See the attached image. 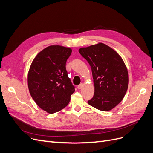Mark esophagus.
I'll list each match as a JSON object with an SVG mask.
<instances>
[{"label":"esophagus","mask_w":153,"mask_h":153,"mask_svg":"<svg viewBox=\"0 0 153 153\" xmlns=\"http://www.w3.org/2000/svg\"><path fill=\"white\" fill-rule=\"evenodd\" d=\"M83 87V84H80V85H78V86H77V88H78V89H82V87Z\"/></svg>","instance_id":"esophagus-1"}]
</instances>
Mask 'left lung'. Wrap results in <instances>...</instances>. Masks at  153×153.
<instances>
[{"instance_id":"1","label":"left lung","mask_w":153,"mask_h":153,"mask_svg":"<svg viewBox=\"0 0 153 153\" xmlns=\"http://www.w3.org/2000/svg\"><path fill=\"white\" fill-rule=\"evenodd\" d=\"M91 67L94 84L93 98L88 103L101 111H109L123 99L128 89V69L114 50L100 43L79 49Z\"/></svg>"}]
</instances>
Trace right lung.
<instances>
[{
    "mask_svg": "<svg viewBox=\"0 0 153 153\" xmlns=\"http://www.w3.org/2000/svg\"><path fill=\"white\" fill-rule=\"evenodd\" d=\"M72 50L49 46L36 55L28 73V87L32 99L43 110L53 114L68 105L75 92L66 69Z\"/></svg>",
    "mask_w": 153,
    "mask_h": 153,
    "instance_id": "add662e5",
    "label": "right lung"
}]
</instances>
